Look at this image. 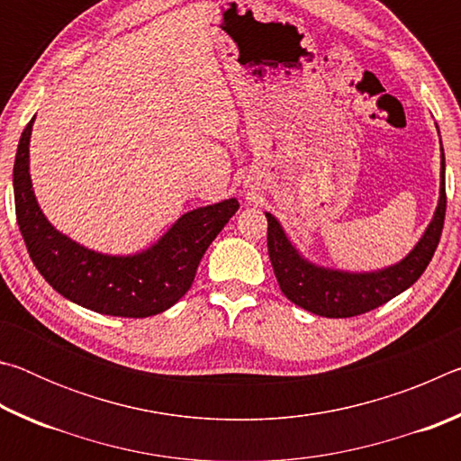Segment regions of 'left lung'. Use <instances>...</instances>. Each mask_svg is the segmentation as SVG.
Listing matches in <instances>:
<instances>
[{
	"label": "left lung",
	"instance_id": "left-lung-1",
	"mask_svg": "<svg viewBox=\"0 0 461 461\" xmlns=\"http://www.w3.org/2000/svg\"><path fill=\"white\" fill-rule=\"evenodd\" d=\"M446 156L441 146V189L435 215L423 238L412 248L407 258L394 267L378 272L330 270L301 258L294 246L285 236L280 223L267 213L268 220V256L275 268V276L288 301L321 317H356L384 305L396 294L407 291L423 275L439 244L443 220H446Z\"/></svg>",
	"mask_w": 461,
	"mask_h": 461
}]
</instances>
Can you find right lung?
Segmentation results:
<instances>
[{"label":"right lung","mask_w":461,"mask_h":461,"mask_svg":"<svg viewBox=\"0 0 461 461\" xmlns=\"http://www.w3.org/2000/svg\"><path fill=\"white\" fill-rule=\"evenodd\" d=\"M34 118L22 131L14 162L15 220L34 267L54 291L95 313L150 317L173 307L189 291L209 244L238 212L228 199L185 213L158 244L134 256L93 252L62 236L38 207L28 173Z\"/></svg>","instance_id":"add662e5"}]
</instances>
